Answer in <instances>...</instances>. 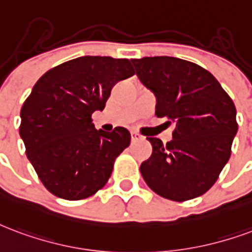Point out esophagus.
Masks as SVG:
<instances>
[{
	"label": "esophagus",
	"mask_w": 252,
	"mask_h": 252,
	"mask_svg": "<svg viewBox=\"0 0 252 252\" xmlns=\"http://www.w3.org/2000/svg\"><path fill=\"white\" fill-rule=\"evenodd\" d=\"M131 139L132 141H137V140H140L141 139V135L140 133H137V132H131Z\"/></svg>",
	"instance_id": "34e87169"
}]
</instances>
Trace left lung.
Here are the masks:
<instances>
[{"instance_id":"8db88e82","label":"left lung","mask_w":252,"mask_h":252,"mask_svg":"<svg viewBox=\"0 0 252 252\" xmlns=\"http://www.w3.org/2000/svg\"><path fill=\"white\" fill-rule=\"evenodd\" d=\"M136 74L156 96V116L175 123L172 141L147 137L152 155L140 172L161 197L186 202L207 192L228 161L238 131L234 101L219 81L191 61L133 59Z\"/></svg>"}]
</instances>
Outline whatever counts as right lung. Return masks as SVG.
Wrapping results in <instances>:
<instances>
[{
  "mask_svg": "<svg viewBox=\"0 0 252 252\" xmlns=\"http://www.w3.org/2000/svg\"><path fill=\"white\" fill-rule=\"evenodd\" d=\"M135 74L128 59L84 56L49 69L21 108L27 156L55 196L81 200L101 189L119 155L131 144L126 128L96 129L113 85Z\"/></svg>",
  "mask_w": 252,
  "mask_h": 252,
  "instance_id": "right-lung-1",
  "label": "right lung"
}]
</instances>
